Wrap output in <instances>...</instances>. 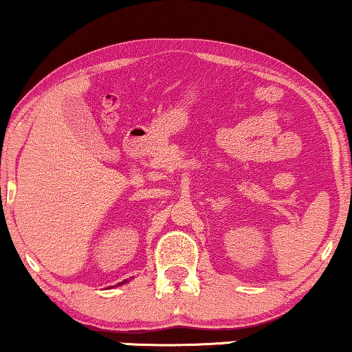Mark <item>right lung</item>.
Segmentation results:
<instances>
[{
    "mask_svg": "<svg viewBox=\"0 0 352 352\" xmlns=\"http://www.w3.org/2000/svg\"><path fill=\"white\" fill-rule=\"evenodd\" d=\"M124 282H126V280H123V282H122V285H123V283H124Z\"/></svg>",
    "mask_w": 352,
    "mask_h": 352,
    "instance_id": "obj_1",
    "label": "right lung"
}]
</instances>
